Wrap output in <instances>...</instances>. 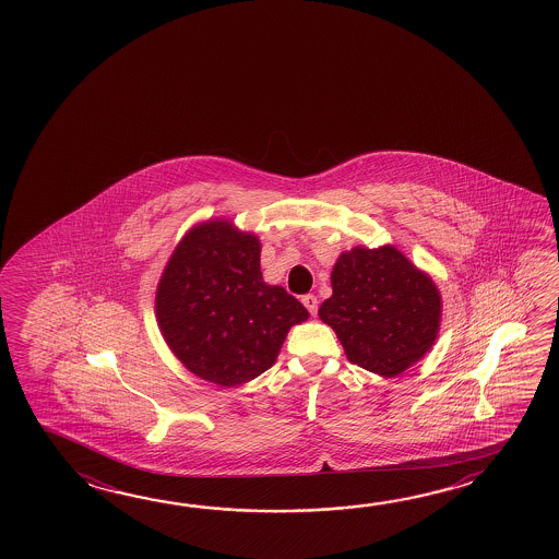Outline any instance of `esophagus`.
<instances>
[{"label": "esophagus", "mask_w": 559, "mask_h": 559, "mask_svg": "<svg viewBox=\"0 0 559 559\" xmlns=\"http://www.w3.org/2000/svg\"><path fill=\"white\" fill-rule=\"evenodd\" d=\"M301 301H304L305 307H307V311H309V313H311V316L316 317L317 309H319V301H317L316 295H313V294L304 295V299H301Z\"/></svg>", "instance_id": "1"}]
</instances>
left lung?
Listing matches in <instances>:
<instances>
[{
    "label": "left lung",
    "instance_id": "left-lung-1",
    "mask_svg": "<svg viewBox=\"0 0 559 559\" xmlns=\"http://www.w3.org/2000/svg\"><path fill=\"white\" fill-rule=\"evenodd\" d=\"M333 295L319 309L353 365L402 374L436 343L441 295L433 280L394 246L343 252L331 274Z\"/></svg>",
    "mask_w": 559,
    "mask_h": 559
}]
</instances>
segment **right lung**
<instances>
[{"instance_id":"obj_1","label":"right lung","mask_w":559,"mask_h":559,"mask_svg":"<svg viewBox=\"0 0 559 559\" xmlns=\"http://www.w3.org/2000/svg\"><path fill=\"white\" fill-rule=\"evenodd\" d=\"M262 246L228 221L185 234L163 270L155 316L163 338L193 374L240 386L274 366L307 309L260 272Z\"/></svg>"}]
</instances>
